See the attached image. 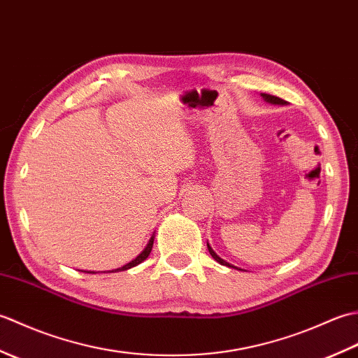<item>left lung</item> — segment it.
I'll return each instance as SVG.
<instances>
[{
    "mask_svg": "<svg viewBox=\"0 0 358 358\" xmlns=\"http://www.w3.org/2000/svg\"><path fill=\"white\" fill-rule=\"evenodd\" d=\"M262 96L264 98V101H268V103H271V104H286V101L285 100H281V98H278V96H273V95H269V94H262ZM208 249H209V254L214 257V260L215 262H218L220 264H223V266H229V268H232V266L227 263V262H224L223 258H220L215 252H214V249H212L210 246H209V243H208Z\"/></svg>",
    "mask_w": 358,
    "mask_h": 358,
    "instance_id": "obj_1",
    "label": "left lung"
}]
</instances>
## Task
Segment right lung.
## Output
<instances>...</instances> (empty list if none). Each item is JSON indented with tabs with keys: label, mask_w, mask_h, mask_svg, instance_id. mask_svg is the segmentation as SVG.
I'll list each match as a JSON object with an SVG mask.
<instances>
[{
	"label": "right lung",
	"mask_w": 358,
	"mask_h": 358,
	"mask_svg": "<svg viewBox=\"0 0 358 358\" xmlns=\"http://www.w3.org/2000/svg\"><path fill=\"white\" fill-rule=\"evenodd\" d=\"M154 238H155V235H152L150 240H149V243H148V246L144 248L143 252H141L138 257H136L135 260H132L131 263H127V264H124V266H121V268L115 269V272H117V271H126V269H131V268H134V266L140 264V263H143L144 260H146V258H148V257H149V254H150L152 246H154ZM110 272H113V271H110ZM90 273H92V272H90Z\"/></svg>",
	"instance_id": "add662e5"
}]
</instances>
